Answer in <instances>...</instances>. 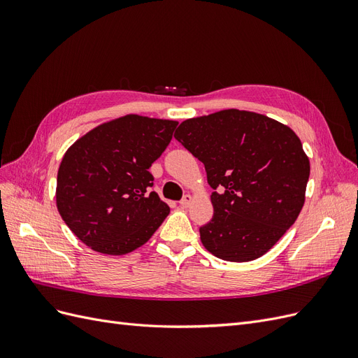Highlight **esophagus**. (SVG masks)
<instances>
[{"label": "esophagus", "mask_w": 358, "mask_h": 358, "mask_svg": "<svg viewBox=\"0 0 358 358\" xmlns=\"http://www.w3.org/2000/svg\"><path fill=\"white\" fill-rule=\"evenodd\" d=\"M191 201H192V197L189 196V194H187L185 197H183L180 201H179V204H180V208H189V204H191Z\"/></svg>", "instance_id": "34e87169"}]
</instances>
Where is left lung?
Wrapping results in <instances>:
<instances>
[{
    "instance_id": "left-lung-1",
    "label": "left lung",
    "mask_w": 358,
    "mask_h": 358,
    "mask_svg": "<svg viewBox=\"0 0 358 358\" xmlns=\"http://www.w3.org/2000/svg\"><path fill=\"white\" fill-rule=\"evenodd\" d=\"M175 138L206 169L212 220L200 227L210 254L245 263L264 255L305 204L309 158L292 129L264 115L227 109L183 121Z\"/></svg>"
}]
</instances>
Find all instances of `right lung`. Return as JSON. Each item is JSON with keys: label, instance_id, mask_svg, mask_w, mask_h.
I'll return each instance as SVG.
<instances>
[{"label": "right lung", "instance_id": "right-lung-1", "mask_svg": "<svg viewBox=\"0 0 358 358\" xmlns=\"http://www.w3.org/2000/svg\"><path fill=\"white\" fill-rule=\"evenodd\" d=\"M178 122L127 115L82 136L64 154L57 208L86 246L124 255L145 245L170 208L155 191L152 162L169 146Z\"/></svg>", "mask_w": 358, "mask_h": 358}]
</instances>
